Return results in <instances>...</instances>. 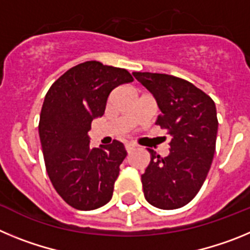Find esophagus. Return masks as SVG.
Returning <instances> with one entry per match:
<instances>
[{
  "label": "esophagus",
  "mask_w": 250,
  "mask_h": 250,
  "mask_svg": "<svg viewBox=\"0 0 250 250\" xmlns=\"http://www.w3.org/2000/svg\"><path fill=\"white\" fill-rule=\"evenodd\" d=\"M125 149H126L127 152H131L132 150L135 149V145L131 144V143H126V144H125Z\"/></svg>",
  "instance_id": "1"
}]
</instances>
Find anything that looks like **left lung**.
<instances>
[{
  "label": "left lung",
  "instance_id": "obj_1",
  "mask_svg": "<svg viewBox=\"0 0 250 250\" xmlns=\"http://www.w3.org/2000/svg\"><path fill=\"white\" fill-rule=\"evenodd\" d=\"M155 98L156 125L167 131L170 152L161 158L152 149L141 175L145 199L159 209H178L193 200L210 169L215 152V104L189 81L167 74L132 72Z\"/></svg>",
  "mask_w": 250,
  "mask_h": 250
}]
</instances>
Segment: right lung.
<instances>
[{
    "label": "right lung",
    "mask_w": 250,
    "mask_h": 250,
    "mask_svg": "<svg viewBox=\"0 0 250 250\" xmlns=\"http://www.w3.org/2000/svg\"><path fill=\"white\" fill-rule=\"evenodd\" d=\"M131 81L125 68L86 61L60 76L46 94L39 124L46 170L57 194L75 209L94 210L112 198L126 150L118 140L91 147L87 132L105 112L110 92Z\"/></svg>",
    "instance_id": "1"
}]
</instances>
